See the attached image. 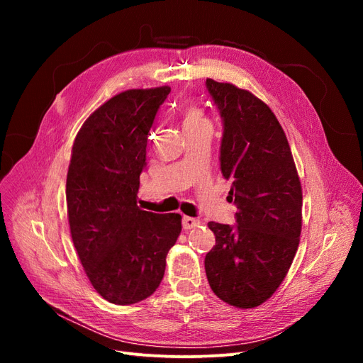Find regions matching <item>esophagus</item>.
I'll use <instances>...</instances> for the list:
<instances>
[{"label": "esophagus", "instance_id": "1", "mask_svg": "<svg viewBox=\"0 0 363 363\" xmlns=\"http://www.w3.org/2000/svg\"><path fill=\"white\" fill-rule=\"evenodd\" d=\"M200 220L196 219V218H189V216H184L182 218V226L184 230H193V228H197L200 226Z\"/></svg>", "mask_w": 363, "mask_h": 363}]
</instances>
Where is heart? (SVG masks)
<instances>
[{
	"instance_id": "obj_1",
	"label": "heart",
	"mask_w": 363,
	"mask_h": 363,
	"mask_svg": "<svg viewBox=\"0 0 363 363\" xmlns=\"http://www.w3.org/2000/svg\"><path fill=\"white\" fill-rule=\"evenodd\" d=\"M206 125H211L204 116V113L197 106H188L184 110V128L188 129H196Z\"/></svg>"
}]
</instances>
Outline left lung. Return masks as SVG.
I'll return each mask as SVG.
<instances>
[{
	"label": "left lung",
	"mask_w": 363,
	"mask_h": 363,
	"mask_svg": "<svg viewBox=\"0 0 363 363\" xmlns=\"http://www.w3.org/2000/svg\"><path fill=\"white\" fill-rule=\"evenodd\" d=\"M223 122L220 170L233 181L237 225L208 222L216 245L204 268L213 293L240 309L272 297L287 275L301 233V184L285 132L250 91L206 79Z\"/></svg>",
	"instance_id": "1"
}]
</instances>
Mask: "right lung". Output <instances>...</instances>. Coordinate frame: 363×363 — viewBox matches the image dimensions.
<instances>
[{
  "label": "right lung",
  "mask_w": 363,
  "mask_h": 363,
  "mask_svg": "<svg viewBox=\"0 0 363 363\" xmlns=\"http://www.w3.org/2000/svg\"><path fill=\"white\" fill-rule=\"evenodd\" d=\"M169 92L114 95L91 113L72 147L66 204L73 245L95 291L119 306L157 290L182 230L181 215L137 206L148 133Z\"/></svg>",
  "instance_id": "obj_1"
}]
</instances>
